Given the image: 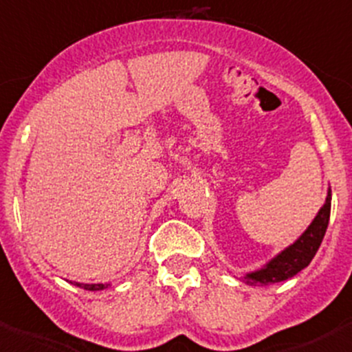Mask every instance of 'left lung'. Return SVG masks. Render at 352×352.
<instances>
[{"label":"left lung","instance_id":"left-lung-1","mask_svg":"<svg viewBox=\"0 0 352 352\" xmlns=\"http://www.w3.org/2000/svg\"><path fill=\"white\" fill-rule=\"evenodd\" d=\"M330 201H332V192H330L329 187L324 206L318 209L317 216H315L314 221L308 225V228L305 230L293 243L287 245V247L283 248L279 254H276L271 261L265 262L262 267L247 272V274L243 276L247 285H276V283H281L293 278L298 272L303 271L305 267H308L311 258L317 254L322 240H324L325 232H327L330 218Z\"/></svg>","mask_w":352,"mask_h":352}]
</instances>
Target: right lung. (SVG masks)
Listing matches in <instances>:
<instances>
[{
	"mask_svg": "<svg viewBox=\"0 0 352 352\" xmlns=\"http://www.w3.org/2000/svg\"><path fill=\"white\" fill-rule=\"evenodd\" d=\"M71 285L83 287V289H88V291H102V289H107V287L110 286V285H102V283H98V285H81V283H71Z\"/></svg>",
	"mask_w": 352,
	"mask_h": 352,
	"instance_id": "add662e5",
	"label": "right lung"
}]
</instances>
